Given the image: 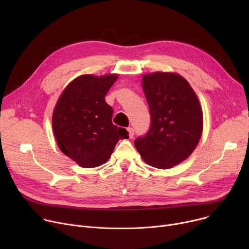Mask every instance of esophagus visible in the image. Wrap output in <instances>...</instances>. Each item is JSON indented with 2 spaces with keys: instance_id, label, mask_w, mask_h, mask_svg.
Listing matches in <instances>:
<instances>
[{
  "instance_id": "34e87169",
  "label": "esophagus",
  "mask_w": 249,
  "mask_h": 249,
  "mask_svg": "<svg viewBox=\"0 0 249 249\" xmlns=\"http://www.w3.org/2000/svg\"><path fill=\"white\" fill-rule=\"evenodd\" d=\"M127 130H128V136H129V138H133L134 137V129L132 127H129Z\"/></svg>"
}]
</instances>
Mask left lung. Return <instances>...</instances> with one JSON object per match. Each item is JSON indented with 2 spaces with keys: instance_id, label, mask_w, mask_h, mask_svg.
Instances as JSON below:
<instances>
[{
  "instance_id": "8db88e82",
  "label": "left lung",
  "mask_w": 249,
  "mask_h": 249,
  "mask_svg": "<svg viewBox=\"0 0 249 249\" xmlns=\"http://www.w3.org/2000/svg\"><path fill=\"white\" fill-rule=\"evenodd\" d=\"M150 126L134 145L149 165L171 168L185 160L198 145L203 130L199 100L178 74L155 72L143 75Z\"/></svg>"
}]
</instances>
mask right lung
<instances>
[{
    "mask_svg": "<svg viewBox=\"0 0 249 249\" xmlns=\"http://www.w3.org/2000/svg\"><path fill=\"white\" fill-rule=\"evenodd\" d=\"M117 74H85L61 94L52 116L60 150L83 167L106 162L119 139L129 137L125 128L112 123L113 108L105 101Z\"/></svg>",
    "mask_w": 249,
    "mask_h": 249,
    "instance_id": "right-lung-1",
    "label": "right lung"
}]
</instances>
